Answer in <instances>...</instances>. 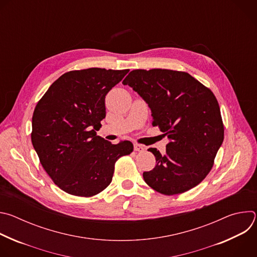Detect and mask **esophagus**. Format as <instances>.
I'll list each match as a JSON object with an SVG mask.
<instances>
[{
  "mask_svg": "<svg viewBox=\"0 0 257 257\" xmlns=\"http://www.w3.org/2000/svg\"><path fill=\"white\" fill-rule=\"evenodd\" d=\"M145 150V148L143 145H140V144H137V143H135L134 144V151H136V152H143Z\"/></svg>",
  "mask_w": 257,
  "mask_h": 257,
  "instance_id": "obj_1",
  "label": "esophagus"
}]
</instances>
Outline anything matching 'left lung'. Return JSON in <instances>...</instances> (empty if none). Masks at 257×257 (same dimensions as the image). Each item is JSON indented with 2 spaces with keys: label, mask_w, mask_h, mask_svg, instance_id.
<instances>
[{
  "label": "left lung",
  "mask_w": 257,
  "mask_h": 257,
  "mask_svg": "<svg viewBox=\"0 0 257 257\" xmlns=\"http://www.w3.org/2000/svg\"><path fill=\"white\" fill-rule=\"evenodd\" d=\"M152 109L153 125L168 136L166 154L149 149L156 167L143 173L154 190L174 195L198 185L210 172L224 140V124L212 91L186 72L137 69L123 80Z\"/></svg>",
  "instance_id": "8db88e82"
}]
</instances>
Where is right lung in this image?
Here are the masks:
<instances>
[{"label":"right lung","instance_id":"1","mask_svg":"<svg viewBox=\"0 0 257 257\" xmlns=\"http://www.w3.org/2000/svg\"><path fill=\"white\" fill-rule=\"evenodd\" d=\"M129 72L88 68L65 73L47 90L32 116L31 142L40 162L63 191L90 197L112 182L119 158L133 144H112L96 135L104 98Z\"/></svg>","mask_w":257,"mask_h":257}]
</instances>
